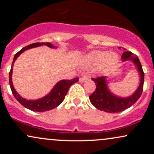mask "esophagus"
<instances>
[{
    "instance_id": "1",
    "label": "esophagus",
    "mask_w": 154,
    "mask_h": 154,
    "mask_svg": "<svg viewBox=\"0 0 154 154\" xmlns=\"http://www.w3.org/2000/svg\"><path fill=\"white\" fill-rule=\"evenodd\" d=\"M88 79H89V77H86V76H85V77H81V78H79V81L80 82H84L85 81L88 80Z\"/></svg>"
}]
</instances>
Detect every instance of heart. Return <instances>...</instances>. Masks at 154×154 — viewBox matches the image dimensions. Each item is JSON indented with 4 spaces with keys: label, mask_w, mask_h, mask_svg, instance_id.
I'll return each mask as SVG.
<instances>
[{
    "label": "heart",
    "mask_w": 154,
    "mask_h": 154,
    "mask_svg": "<svg viewBox=\"0 0 154 154\" xmlns=\"http://www.w3.org/2000/svg\"><path fill=\"white\" fill-rule=\"evenodd\" d=\"M118 56L116 54L107 51H95L88 54L82 61V66L85 68H106L117 62Z\"/></svg>",
    "instance_id": "heart-1"
}]
</instances>
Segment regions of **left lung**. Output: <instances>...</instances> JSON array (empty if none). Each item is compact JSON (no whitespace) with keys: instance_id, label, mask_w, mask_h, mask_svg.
Returning <instances> with one entry per match:
<instances>
[{"instance_id":"obj_1","label":"left lung","mask_w":154,"mask_h":154,"mask_svg":"<svg viewBox=\"0 0 154 154\" xmlns=\"http://www.w3.org/2000/svg\"><path fill=\"white\" fill-rule=\"evenodd\" d=\"M119 48L121 49V48ZM122 62L131 61L135 64L140 75L139 86L132 95L122 98L114 95L110 91L108 88L106 76L92 78L96 84V89L93 94L90 95L89 98L91 103L96 109L100 111L108 113L121 112L133 105L142 94L144 82V72L143 71L138 57L130 51H125L122 56Z\"/></svg>"}]
</instances>
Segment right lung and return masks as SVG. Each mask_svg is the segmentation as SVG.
Here are the masks:
<instances>
[{
	"mask_svg": "<svg viewBox=\"0 0 154 154\" xmlns=\"http://www.w3.org/2000/svg\"><path fill=\"white\" fill-rule=\"evenodd\" d=\"M41 45H46L51 48H57V47L55 46L51 43H35L23 48L22 50H20L17 54H15L9 72L10 87L16 99L18 100L23 106L26 108V109L33 111H39V112H43V111L51 110V109L59 106L64 99L65 95H66L70 86L73 85L74 83L79 81L78 77H76V78L72 79L71 80H66V79L60 80L59 82H58L55 85V86L48 94L38 100H27L23 98L20 95H19V93L14 89L13 82H12V72H13L14 63L24 51L28 50V49L32 48L41 46Z\"/></svg>",
	"mask_w": 154,
	"mask_h": 154,
	"instance_id": "right-lung-1",
	"label": "right lung"
}]
</instances>
